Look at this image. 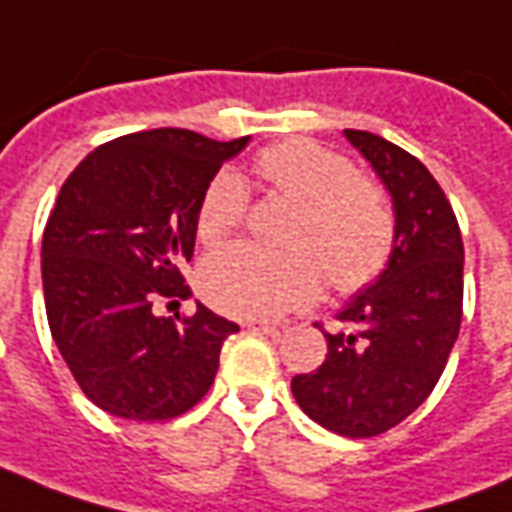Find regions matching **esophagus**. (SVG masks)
<instances>
[{
  "mask_svg": "<svg viewBox=\"0 0 512 512\" xmlns=\"http://www.w3.org/2000/svg\"><path fill=\"white\" fill-rule=\"evenodd\" d=\"M246 328L255 333H279V325L271 320H246Z\"/></svg>",
  "mask_w": 512,
  "mask_h": 512,
  "instance_id": "1",
  "label": "esophagus"
}]
</instances>
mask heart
Returning <instances> with one entry per match:
<instances>
[{"label": "heart", "instance_id": "obj_1", "mask_svg": "<svg viewBox=\"0 0 512 512\" xmlns=\"http://www.w3.org/2000/svg\"><path fill=\"white\" fill-rule=\"evenodd\" d=\"M257 176L274 195L298 206L287 230L290 252L233 244L200 268V290L219 312L276 317L312 304L323 268L336 290L355 293L388 268L396 246L393 208L352 162L306 138H290L257 154ZM249 192L236 170H219L198 206V238L217 244L246 217Z\"/></svg>", "mask_w": 512, "mask_h": 512}]
</instances>
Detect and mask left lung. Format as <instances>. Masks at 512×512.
I'll return each instance as SVG.
<instances>
[{"mask_svg":"<svg viewBox=\"0 0 512 512\" xmlns=\"http://www.w3.org/2000/svg\"><path fill=\"white\" fill-rule=\"evenodd\" d=\"M344 138L391 192L396 246L380 279L336 314L347 331L325 333V361L295 374L293 396L323 429L366 439L399 426L442 377L461 328L464 244L418 157L374 132L344 130Z\"/></svg>","mask_w":512,"mask_h":512,"instance_id":"left-lung-1","label":"left lung"}]
</instances>
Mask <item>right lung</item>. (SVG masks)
<instances>
[{
  "instance_id": "right-lung-1",
  "label": "right lung",
  "mask_w": 512,
  "mask_h": 512,
  "mask_svg": "<svg viewBox=\"0 0 512 512\" xmlns=\"http://www.w3.org/2000/svg\"><path fill=\"white\" fill-rule=\"evenodd\" d=\"M249 138L192 130L135 132L102 143L67 176L43 233L45 314L81 391L116 418L170 420L211 388L236 323L187 298L181 266L195 252L198 206L222 162Z\"/></svg>"
}]
</instances>
